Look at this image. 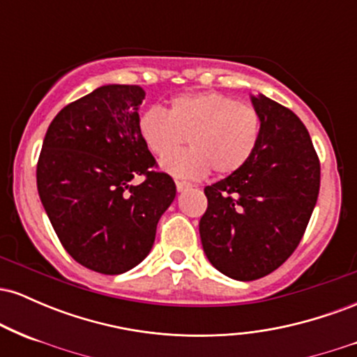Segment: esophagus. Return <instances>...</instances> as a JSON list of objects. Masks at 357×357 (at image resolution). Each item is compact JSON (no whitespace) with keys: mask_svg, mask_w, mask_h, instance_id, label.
Masks as SVG:
<instances>
[{"mask_svg":"<svg viewBox=\"0 0 357 357\" xmlns=\"http://www.w3.org/2000/svg\"><path fill=\"white\" fill-rule=\"evenodd\" d=\"M190 188H191L190 183H186V181H176V190H178L179 192L190 190Z\"/></svg>","mask_w":357,"mask_h":357,"instance_id":"34e87169","label":"esophagus"}]
</instances>
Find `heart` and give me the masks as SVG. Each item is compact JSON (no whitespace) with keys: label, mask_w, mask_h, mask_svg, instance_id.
<instances>
[{"label":"heart","mask_w":357,"mask_h":357,"mask_svg":"<svg viewBox=\"0 0 357 357\" xmlns=\"http://www.w3.org/2000/svg\"><path fill=\"white\" fill-rule=\"evenodd\" d=\"M261 132L260 114L218 92L186 93L171 100L169 110L151 107L139 117V134L155 155L174 152L188 137L192 149L161 161V169L184 179L208 171L227 176L255 153Z\"/></svg>","instance_id":"b5f03b06"}]
</instances>
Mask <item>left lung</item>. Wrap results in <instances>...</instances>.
I'll list each match as a JSON object with an SVG mask.
<instances>
[{
    "label": "left lung",
    "mask_w": 357,
    "mask_h": 357,
    "mask_svg": "<svg viewBox=\"0 0 357 357\" xmlns=\"http://www.w3.org/2000/svg\"><path fill=\"white\" fill-rule=\"evenodd\" d=\"M261 132L247 165L204 188L199 236L208 260L240 282L261 278L294 253L317 203L321 165L305 126L264 93L250 96Z\"/></svg>",
    "instance_id": "1"
}]
</instances>
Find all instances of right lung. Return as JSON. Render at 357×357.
<instances>
[{
  "mask_svg": "<svg viewBox=\"0 0 357 357\" xmlns=\"http://www.w3.org/2000/svg\"><path fill=\"white\" fill-rule=\"evenodd\" d=\"M139 85L107 84L56 114L36 166L42 204L63 248L93 272L117 275L149 255L176 198L169 174L153 171L139 134ZM146 175L141 185L130 183Z\"/></svg>",
  "mask_w": 357,
  "mask_h": 357,
  "instance_id": "1",
  "label": "right lung"
}]
</instances>
